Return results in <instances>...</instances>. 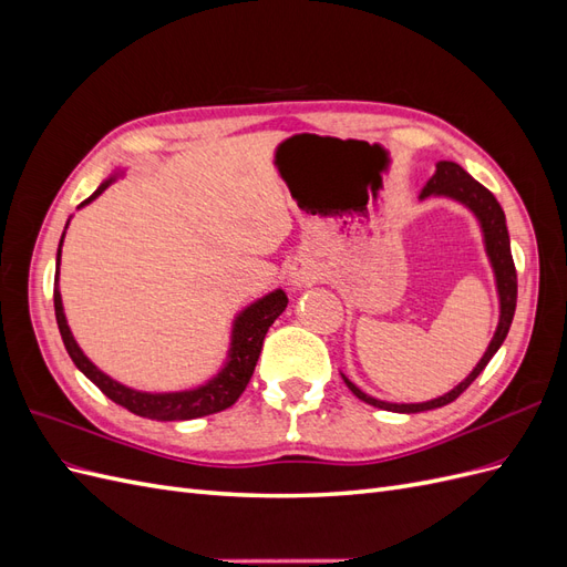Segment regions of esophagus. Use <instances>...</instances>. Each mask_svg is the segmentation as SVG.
<instances>
[{
  "label": "esophagus",
  "instance_id": "34e87169",
  "mask_svg": "<svg viewBox=\"0 0 567 567\" xmlns=\"http://www.w3.org/2000/svg\"><path fill=\"white\" fill-rule=\"evenodd\" d=\"M317 281V269L312 265H307L302 260L293 262L288 269V284L293 286L296 290L305 288V286H312Z\"/></svg>",
  "mask_w": 567,
  "mask_h": 567
}]
</instances>
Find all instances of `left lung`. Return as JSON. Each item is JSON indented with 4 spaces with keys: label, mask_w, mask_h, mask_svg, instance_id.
<instances>
[{
    "label": "left lung",
    "mask_w": 567,
    "mask_h": 567,
    "mask_svg": "<svg viewBox=\"0 0 567 567\" xmlns=\"http://www.w3.org/2000/svg\"><path fill=\"white\" fill-rule=\"evenodd\" d=\"M419 198L421 200L450 198V200L463 205L466 210H471L473 217L477 219L480 231H483L487 260L494 271L496 296H499V323H496V331L489 340V346H487L485 354L480 357V362L473 367V371L456 388L444 392L442 398H435V400L419 402V404L383 402V400L371 398V394H367L364 390H359L346 373H340L342 381H346V385L352 390L354 398H359L375 409L394 411V414H419V411L437 409V406L454 402L458 394L466 390L480 373H483V369L489 364V359L496 354V350L502 348V342L508 336L513 315H516V300H518V277H516V265H513V257H511V238H508V229H506V215L502 210L499 200L492 196V192H487L483 184L475 182L461 165H456L452 161H440L435 165V175L425 182Z\"/></svg>",
    "instance_id": "1"
}]
</instances>
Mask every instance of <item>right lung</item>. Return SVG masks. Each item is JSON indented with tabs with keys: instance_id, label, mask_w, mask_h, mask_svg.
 <instances>
[{
	"instance_id": "right-lung-1",
	"label": "right lung",
	"mask_w": 567,
	"mask_h": 567,
	"mask_svg": "<svg viewBox=\"0 0 567 567\" xmlns=\"http://www.w3.org/2000/svg\"><path fill=\"white\" fill-rule=\"evenodd\" d=\"M125 169L115 167L113 175L99 184L96 192L80 203V208L99 198L106 188L117 179L123 177ZM71 221V219H68ZM68 229V225H65ZM65 236V231H63ZM63 236L59 244L56 252V279H54V310H56V323L63 338V346L71 354L73 364L87 375V379L106 394L109 400L115 404L130 409L132 414L144 416L151 421H188V419H200V416H210L217 414V411L229 409L241 392L246 390L250 375L255 371L257 357H260L262 350V340L269 331V326L277 321V317L286 310L288 298L281 288L271 290V293L257 298L248 307H244L231 321V338H229V352H227V362L221 364V369L213 375L210 381H205L198 388L192 390H177V392H144V390H134L123 383H117L111 379L109 373L101 371L92 359L84 354L78 346V340L71 333V326H68L65 312H63V300H61V290H59V265H61V246H63Z\"/></svg>"
}]
</instances>
